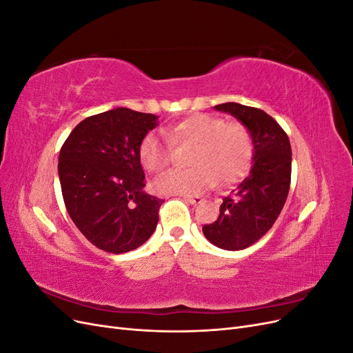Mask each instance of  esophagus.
I'll use <instances>...</instances> for the list:
<instances>
[{"label":"esophagus","instance_id":"34e87169","mask_svg":"<svg viewBox=\"0 0 353 353\" xmlns=\"http://www.w3.org/2000/svg\"><path fill=\"white\" fill-rule=\"evenodd\" d=\"M184 200L187 203H190V205H199V203H201V197L200 196H185Z\"/></svg>","mask_w":353,"mask_h":353}]
</instances>
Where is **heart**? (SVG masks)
<instances>
[{
	"label": "heart",
	"mask_w": 353,
	"mask_h": 353,
	"mask_svg": "<svg viewBox=\"0 0 353 353\" xmlns=\"http://www.w3.org/2000/svg\"><path fill=\"white\" fill-rule=\"evenodd\" d=\"M168 137L150 132L140 144V159L147 170L160 174L174 162V145H193L188 169H175L160 176L154 188L166 196H194L216 183L227 185L248 169L252 138L244 126L227 123L208 113H194L166 130Z\"/></svg>",
	"instance_id": "obj_1"
}]
</instances>
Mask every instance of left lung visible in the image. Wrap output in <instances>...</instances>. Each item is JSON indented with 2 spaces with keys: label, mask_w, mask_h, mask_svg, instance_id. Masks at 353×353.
<instances>
[{
  "label": "left lung",
  "mask_w": 353,
  "mask_h": 353,
  "mask_svg": "<svg viewBox=\"0 0 353 353\" xmlns=\"http://www.w3.org/2000/svg\"><path fill=\"white\" fill-rule=\"evenodd\" d=\"M215 110L243 123L250 134L253 154L249 174L223 197L218 219L203 225V234L219 249L243 250L262 239L283 210L290 190L292 147L283 128L261 109L223 103Z\"/></svg>",
  "instance_id": "obj_1"
}]
</instances>
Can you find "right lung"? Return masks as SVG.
<instances>
[{"label": "right lung", "mask_w": 353, "mask_h": 353, "mask_svg": "<svg viewBox=\"0 0 353 353\" xmlns=\"http://www.w3.org/2000/svg\"><path fill=\"white\" fill-rule=\"evenodd\" d=\"M159 116L126 108L79 122L59 154L63 200L74 225L109 253L140 248L157 227L163 200L144 191L140 144Z\"/></svg>", "instance_id": "add662e5"}]
</instances>
